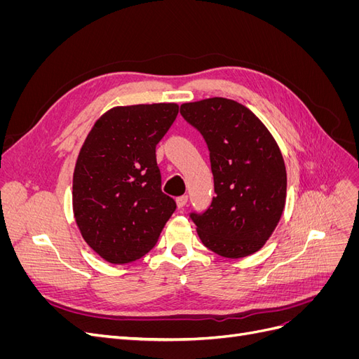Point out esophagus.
<instances>
[{
  "label": "esophagus",
  "instance_id": "obj_1",
  "mask_svg": "<svg viewBox=\"0 0 359 359\" xmlns=\"http://www.w3.org/2000/svg\"><path fill=\"white\" fill-rule=\"evenodd\" d=\"M187 202H189V196H187V194H184V196L177 198V205H178V208H184V206L187 205Z\"/></svg>",
  "mask_w": 359,
  "mask_h": 359
}]
</instances>
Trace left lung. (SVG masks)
Listing matches in <instances>:
<instances>
[{"label": "left lung", "mask_w": 359, "mask_h": 359, "mask_svg": "<svg viewBox=\"0 0 359 359\" xmlns=\"http://www.w3.org/2000/svg\"><path fill=\"white\" fill-rule=\"evenodd\" d=\"M180 114L210 149L215 196L203 212H190L201 241L223 257L253 255L274 232L286 202V168L277 142L235 100L184 103Z\"/></svg>", "instance_id": "1"}]
</instances>
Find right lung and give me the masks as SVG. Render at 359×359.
I'll use <instances>...</instances> for the list:
<instances>
[{
  "label": "right lung",
  "mask_w": 359,
  "mask_h": 359,
  "mask_svg": "<svg viewBox=\"0 0 359 359\" xmlns=\"http://www.w3.org/2000/svg\"><path fill=\"white\" fill-rule=\"evenodd\" d=\"M178 111L175 103L114 107L85 139L73 173V212L86 244L107 262L147 255L177 210L161 191L156 147Z\"/></svg>",
  "instance_id": "1"
}]
</instances>
